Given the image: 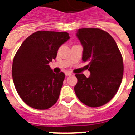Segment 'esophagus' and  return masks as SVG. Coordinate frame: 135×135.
Listing matches in <instances>:
<instances>
[{
	"label": "esophagus",
	"mask_w": 135,
	"mask_h": 135,
	"mask_svg": "<svg viewBox=\"0 0 135 135\" xmlns=\"http://www.w3.org/2000/svg\"><path fill=\"white\" fill-rule=\"evenodd\" d=\"M65 75L66 76H71V72H69V71H66L65 72Z\"/></svg>",
	"instance_id": "esophagus-1"
}]
</instances>
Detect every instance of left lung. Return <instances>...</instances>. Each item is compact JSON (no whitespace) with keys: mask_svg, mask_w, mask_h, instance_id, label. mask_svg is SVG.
<instances>
[{"mask_svg":"<svg viewBox=\"0 0 135 135\" xmlns=\"http://www.w3.org/2000/svg\"><path fill=\"white\" fill-rule=\"evenodd\" d=\"M83 47V61L88 64L90 76L76 74L74 90L86 106L98 107L108 103L119 89L123 76V57L109 33L97 28L78 29L76 34Z\"/></svg>","mask_w":135,"mask_h":135,"instance_id":"obj_1","label":"left lung"}]
</instances>
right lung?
<instances>
[{"instance_id": "obj_1", "label": "right lung", "mask_w": 135, "mask_h": 135, "mask_svg": "<svg viewBox=\"0 0 135 135\" xmlns=\"http://www.w3.org/2000/svg\"><path fill=\"white\" fill-rule=\"evenodd\" d=\"M69 38L67 32L38 31L30 35L16 52L12 68L14 85L31 108L45 110L58 100L65 74L53 73L48 64Z\"/></svg>"}]
</instances>
